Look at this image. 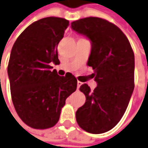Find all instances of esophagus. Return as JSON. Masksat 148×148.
<instances>
[{"instance_id":"34e87169","label":"esophagus","mask_w":148,"mask_h":148,"mask_svg":"<svg viewBox=\"0 0 148 148\" xmlns=\"http://www.w3.org/2000/svg\"><path fill=\"white\" fill-rule=\"evenodd\" d=\"M82 84V82H80V81H78V82H77V85H78V88L80 87V86H81Z\"/></svg>"}]
</instances>
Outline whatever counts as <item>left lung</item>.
I'll list each match as a JSON object with an SVG mask.
<instances>
[{
    "label": "left lung",
    "instance_id": "1",
    "mask_svg": "<svg viewBox=\"0 0 148 148\" xmlns=\"http://www.w3.org/2000/svg\"><path fill=\"white\" fill-rule=\"evenodd\" d=\"M71 28L91 43L87 66L97 87L84 83L80 91L86 102L76 112L78 125L91 134H102L116 125L129 104L134 87V54L129 40L116 25L89 17L71 23Z\"/></svg>",
    "mask_w": 148,
    "mask_h": 148
}]
</instances>
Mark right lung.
<instances>
[{
	"instance_id": "obj_1",
	"label": "right lung",
	"mask_w": 148,
	"mask_h": 148,
	"mask_svg": "<svg viewBox=\"0 0 148 148\" xmlns=\"http://www.w3.org/2000/svg\"><path fill=\"white\" fill-rule=\"evenodd\" d=\"M69 21L48 17L31 24L18 37L8 65L12 101L19 117L34 129L57 124L66 99L77 89L70 73L59 76L57 45Z\"/></svg>"
}]
</instances>
